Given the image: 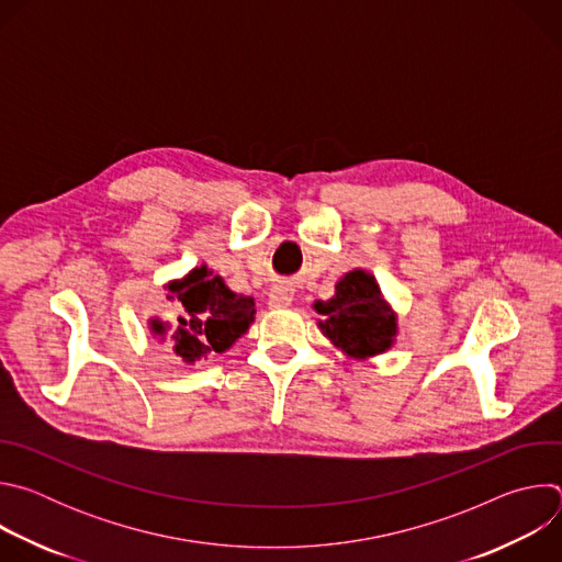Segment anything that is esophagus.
<instances>
[{"mask_svg":"<svg viewBox=\"0 0 562 562\" xmlns=\"http://www.w3.org/2000/svg\"><path fill=\"white\" fill-rule=\"evenodd\" d=\"M293 300V289L289 284H273L271 291H269V306L271 308H282V306H289Z\"/></svg>","mask_w":562,"mask_h":562,"instance_id":"34e87169","label":"esophagus"}]
</instances>
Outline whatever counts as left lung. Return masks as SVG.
I'll use <instances>...</instances> for the list:
<instances>
[{"instance_id": "obj_1", "label": "left lung", "mask_w": 562, "mask_h": 562, "mask_svg": "<svg viewBox=\"0 0 562 562\" xmlns=\"http://www.w3.org/2000/svg\"><path fill=\"white\" fill-rule=\"evenodd\" d=\"M313 308L323 315L317 327L336 349L356 360L389 351L397 336V315L384 300L375 278L353 269L336 282L329 300H315Z\"/></svg>"}]
</instances>
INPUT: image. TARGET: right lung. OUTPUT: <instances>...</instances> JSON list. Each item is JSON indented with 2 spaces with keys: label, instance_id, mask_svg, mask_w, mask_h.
<instances>
[{
  "label": "right lung",
  "instance_id": "right-lung-1",
  "mask_svg": "<svg viewBox=\"0 0 562 562\" xmlns=\"http://www.w3.org/2000/svg\"><path fill=\"white\" fill-rule=\"evenodd\" d=\"M167 289L169 297L182 306L178 329L169 336L171 325L159 317L148 319V329L159 340L169 336L171 349L187 364L204 360L211 351L224 353L256 319L254 297L231 291L206 265L191 269L182 280L169 282Z\"/></svg>",
  "mask_w": 562,
  "mask_h": 562
}]
</instances>
